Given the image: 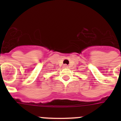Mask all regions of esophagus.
I'll list each match as a JSON object with an SVG mask.
<instances>
[{
	"instance_id": "34e87169",
	"label": "esophagus",
	"mask_w": 121,
	"mask_h": 121,
	"mask_svg": "<svg viewBox=\"0 0 121 121\" xmlns=\"http://www.w3.org/2000/svg\"><path fill=\"white\" fill-rule=\"evenodd\" d=\"M68 66L67 65H64V68H68Z\"/></svg>"
}]
</instances>
